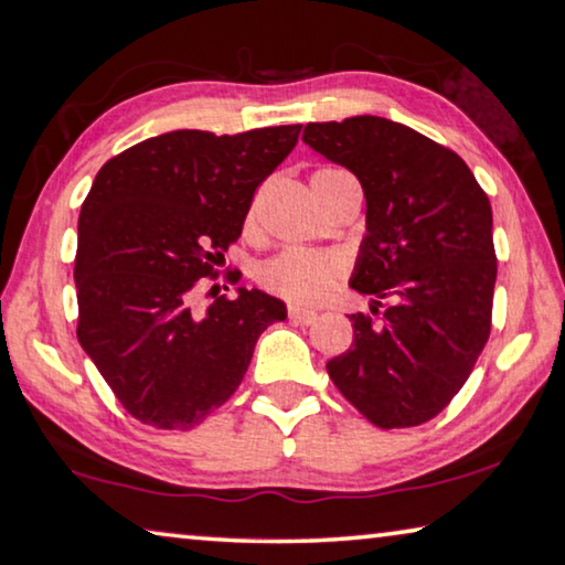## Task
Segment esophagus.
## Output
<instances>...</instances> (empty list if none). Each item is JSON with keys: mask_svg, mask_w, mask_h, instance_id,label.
Returning a JSON list of instances; mask_svg holds the SVG:
<instances>
[{"mask_svg": "<svg viewBox=\"0 0 565 565\" xmlns=\"http://www.w3.org/2000/svg\"><path fill=\"white\" fill-rule=\"evenodd\" d=\"M288 316H290V321H292V323H306V327H308V323H313V321H316V316H319V313L311 311V308L290 306V308H288Z\"/></svg>", "mask_w": 565, "mask_h": 565, "instance_id": "obj_1", "label": "esophagus"}]
</instances>
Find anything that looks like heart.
<instances>
[{
    "instance_id": "obj_1",
    "label": "heart",
    "mask_w": 565,
    "mask_h": 565,
    "mask_svg": "<svg viewBox=\"0 0 565 565\" xmlns=\"http://www.w3.org/2000/svg\"><path fill=\"white\" fill-rule=\"evenodd\" d=\"M350 180L344 169H319L311 177L313 195H319L331 182ZM342 275V259L329 252H308V249H285L259 267L262 288L275 292L292 303H319L334 288Z\"/></svg>"
}]
</instances>
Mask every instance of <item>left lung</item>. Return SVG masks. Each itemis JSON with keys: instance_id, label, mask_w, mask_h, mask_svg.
I'll use <instances>...</instances> for the list:
<instances>
[{"instance_id": "1", "label": "left lung", "mask_w": 565, "mask_h": 565, "mask_svg": "<svg viewBox=\"0 0 565 565\" xmlns=\"http://www.w3.org/2000/svg\"><path fill=\"white\" fill-rule=\"evenodd\" d=\"M303 141L358 177L367 234L350 288L383 299L352 313V347L327 362L342 396L381 429L450 404L489 342L497 252L491 203L458 153L377 115L308 122Z\"/></svg>"}]
</instances>
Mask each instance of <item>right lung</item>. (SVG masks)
<instances>
[{
  "mask_svg": "<svg viewBox=\"0 0 565 565\" xmlns=\"http://www.w3.org/2000/svg\"><path fill=\"white\" fill-rule=\"evenodd\" d=\"M298 134L172 130L97 172L79 213L76 337L134 419L195 427L242 385L262 331L288 316L280 298L254 288L195 316L190 292L242 236L254 190Z\"/></svg>",
  "mask_w": 565,
  "mask_h": 565,
  "instance_id": "1",
  "label": "right lung"
}]
</instances>
